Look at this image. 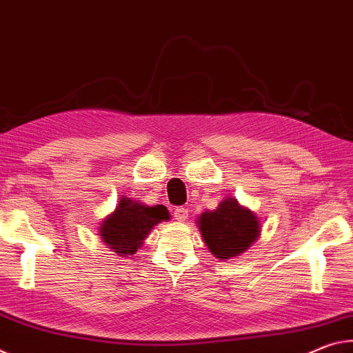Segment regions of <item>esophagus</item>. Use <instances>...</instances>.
I'll return each mask as SVG.
<instances>
[{"mask_svg": "<svg viewBox=\"0 0 353 353\" xmlns=\"http://www.w3.org/2000/svg\"><path fill=\"white\" fill-rule=\"evenodd\" d=\"M173 214H175V219H176V221L184 222V221H186V219H188V216H189V211H188V208L180 206V208H176V210H175V212H173Z\"/></svg>", "mask_w": 353, "mask_h": 353, "instance_id": "esophagus-1", "label": "esophagus"}]
</instances>
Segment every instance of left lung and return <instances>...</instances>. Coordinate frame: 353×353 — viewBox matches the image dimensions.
I'll use <instances>...</instances> for the list:
<instances>
[{
    "label": "left lung",
    "mask_w": 353,
    "mask_h": 353,
    "mask_svg": "<svg viewBox=\"0 0 353 353\" xmlns=\"http://www.w3.org/2000/svg\"><path fill=\"white\" fill-rule=\"evenodd\" d=\"M195 222L208 250L221 261L244 255L261 233L258 216L233 197L223 199L216 210L203 211Z\"/></svg>",
    "instance_id": "1"
}]
</instances>
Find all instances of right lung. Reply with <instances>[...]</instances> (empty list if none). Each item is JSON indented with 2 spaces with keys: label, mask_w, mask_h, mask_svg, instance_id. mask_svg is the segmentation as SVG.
<instances>
[{
  "label": "right lung",
  "mask_w": 353,
  "mask_h": 353,
  "mask_svg": "<svg viewBox=\"0 0 353 353\" xmlns=\"http://www.w3.org/2000/svg\"><path fill=\"white\" fill-rule=\"evenodd\" d=\"M167 221H170V214L164 205L148 206L122 197L111 214L101 221L98 234L115 255L128 258L141 250L156 225Z\"/></svg>",
  "instance_id": "right-lung-1"
}]
</instances>
